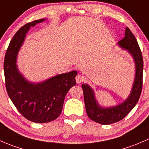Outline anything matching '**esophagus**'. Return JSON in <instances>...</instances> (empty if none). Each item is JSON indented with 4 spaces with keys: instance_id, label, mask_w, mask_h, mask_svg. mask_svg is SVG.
<instances>
[{
    "instance_id": "obj_1",
    "label": "esophagus",
    "mask_w": 149,
    "mask_h": 149,
    "mask_svg": "<svg viewBox=\"0 0 149 149\" xmlns=\"http://www.w3.org/2000/svg\"><path fill=\"white\" fill-rule=\"evenodd\" d=\"M75 79H76V82L77 84H79L81 83V82H84L85 79V78L84 77V76H82V75L81 74H77L76 76V77H75Z\"/></svg>"
}]
</instances>
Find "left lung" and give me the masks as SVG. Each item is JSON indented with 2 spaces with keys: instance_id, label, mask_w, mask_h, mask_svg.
Returning a JSON list of instances; mask_svg holds the SVG:
<instances>
[{
  "instance_id": "left-lung-1",
  "label": "left lung",
  "mask_w": 149,
  "mask_h": 149,
  "mask_svg": "<svg viewBox=\"0 0 149 149\" xmlns=\"http://www.w3.org/2000/svg\"><path fill=\"white\" fill-rule=\"evenodd\" d=\"M118 44L131 54L136 63V78L131 93L128 99L116 107L100 108L95 100L91 87L85 84L82 85L87 116L92 120L102 125L114 123L123 119L134 108L141 94L143 87V56L136 37L128 27L125 29V37L118 41Z\"/></svg>"
}]
</instances>
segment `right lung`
<instances>
[{"mask_svg": "<svg viewBox=\"0 0 149 149\" xmlns=\"http://www.w3.org/2000/svg\"><path fill=\"white\" fill-rule=\"evenodd\" d=\"M44 19L27 23L15 33L6 50L4 59L6 88L19 113L27 120L39 123H48L61 114L67 92L76 85L77 72L59 74L39 84L25 80L16 67V56L30 26Z\"/></svg>", "mask_w": 149, "mask_h": 149, "instance_id": "add662e5", "label": "right lung"}]
</instances>
